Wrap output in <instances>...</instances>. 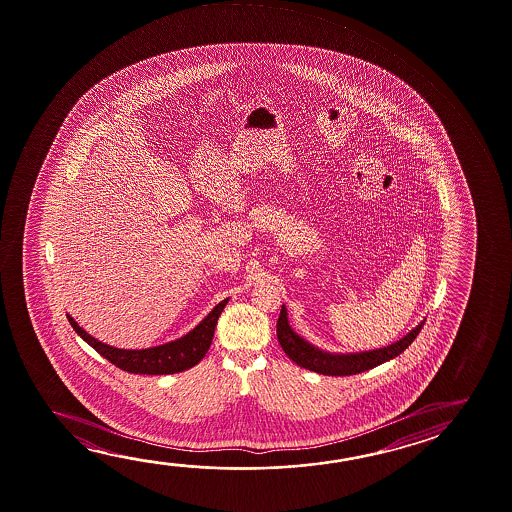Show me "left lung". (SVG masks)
<instances>
[{"label":"left lung","mask_w":512,"mask_h":512,"mask_svg":"<svg viewBox=\"0 0 512 512\" xmlns=\"http://www.w3.org/2000/svg\"><path fill=\"white\" fill-rule=\"evenodd\" d=\"M423 325H425V321H421L418 327L411 330L407 336L386 348L373 350V352L334 355V353L321 352L298 334H294L293 328L289 327V323H287V310L282 305L277 321V336L278 343L282 346L285 355L291 361L296 362L298 366L309 369V371H316L319 375H328V377H348V375H357L362 371L375 368L382 362L398 357L418 337L419 330Z\"/></svg>","instance_id":"1"}]
</instances>
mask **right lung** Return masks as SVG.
<instances>
[{
	"instance_id": "obj_1",
	"label": "right lung",
	"mask_w": 512,
	"mask_h": 512,
	"mask_svg": "<svg viewBox=\"0 0 512 512\" xmlns=\"http://www.w3.org/2000/svg\"><path fill=\"white\" fill-rule=\"evenodd\" d=\"M227 300L218 303L207 318L203 319L198 327L191 330L187 336L180 337L171 343L146 348V350H121L109 344L100 343L98 339L89 336L82 327H78L75 319L68 314L69 323L78 336L84 339L85 343L91 344L101 357L112 362L123 371L135 373V375H173L185 369L193 368L202 361L205 353L209 352L214 328L218 323L221 312L227 305Z\"/></svg>"
}]
</instances>
